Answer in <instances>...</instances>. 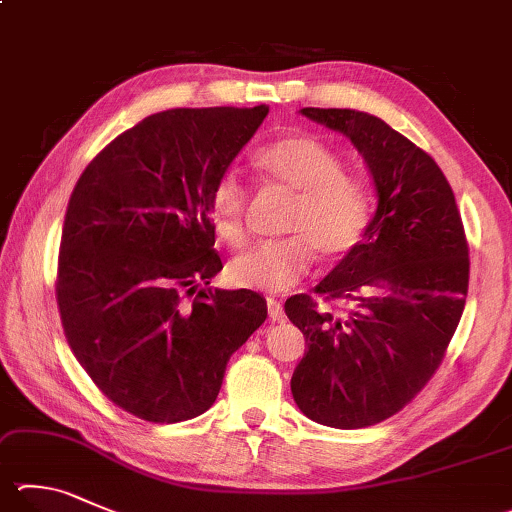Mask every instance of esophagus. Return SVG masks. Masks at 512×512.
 <instances>
[{
    "mask_svg": "<svg viewBox=\"0 0 512 512\" xmlns=\"http://www.w3.org/2000/svg\"><path fill=\"white\" fill-rule=\"evenodd\" d=\"M266 306H268V318H271L273 322H282L284 320V309H282L280 302L273 300V297H268Z\"/></svg>",
    "mask_w": 512,
    "mask_h": 512,
    "instance_id": "obj_1",
    "label": "esophagus"
}]
</instances>
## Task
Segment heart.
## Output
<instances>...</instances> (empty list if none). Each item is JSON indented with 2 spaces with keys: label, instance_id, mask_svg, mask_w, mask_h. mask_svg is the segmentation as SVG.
<instances>
[{
  "label": "heart",
  "instance_id": "heart-1",
  "mask_svg": "<svg viewBox=\"0 0 512 512\" xmlns=\"http://www.w3.org/2000/svg\"><path fill=\"white\" fill-rule=\"evenodd\" d=\"M255 167L268 185L293 192L284 217L291 235L255 246L235 257L228 280L239 288L282 293L311 271L315 255L340 262L365 241L371 226V194L342 156L309 134H291L255 154ZM208 217L217 237L239 248L248 237V190L224 176L208 194Z\"/></svg>",
  "mask_w": 512,
  "mask_h": 512
}]
</instances>
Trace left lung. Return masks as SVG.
<instances>
[{
  "mask_svg": "<svg viewBox=\"0 0 512 512\" xmlns=\"http://www.w3.org/2000/svg\"><path fill=\"white\" fill-rule=\"evenodd\" d=\"M302 114L349 138L378 194L365 241L315 295L284 304L309 345L291 378L297 407L315 423L358 430L401 412L439 369L466 306L468 239L448 179L410 138L365 111ZM315 296L350 309L336 316Z\"/></svg>",
  "mask_w": 512,
  "mask_h": 512,
  "instance_id": "1",
  "label": "left lung"
}]
</instances>
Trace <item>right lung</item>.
Wrapping results in <instances>:
<instances>
[{"label": "right lung", "instance_id": "add662e5", "mask_svg": "<svg viewBox=\"0 0 512 512\" xmlns=\"http://www.w3.org/2000/svg\"><path fill=\"white\" fill-rule=\"evenodd\" d=\"M266 114L147 116L98 152L71 192L55 277L64 338L100 392L143 421L206 412L230 356L266 320L255 291L206 288L224 268L208 194Z\"/></svg>", "mask_w": 512, "mask_h": 512}]
</instances>
